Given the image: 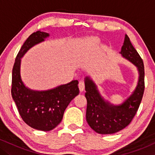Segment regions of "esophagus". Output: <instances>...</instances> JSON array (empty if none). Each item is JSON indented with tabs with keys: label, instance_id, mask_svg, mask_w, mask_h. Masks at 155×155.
I'll list each match as a JSON object with an SVG mask.
<instances>
[{
	"label": "esophagus",
	"instance_id": "obj_1",
	"mask_svg": "<svg viewBox=\"0 0 155 155\" xmlns=\"http://www.w3.org/2000/svg\"><path fill=\"white\" fill-rule=\"evenodd\" d=\"M79 88L81 92H83L84 90V82L83 81H80L79 83Z\"/></svg>",
	"mask_w": 155,
	"mask_h": 155
}]
</instances>
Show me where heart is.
Instances as JSON below:
<instances>
[{
	"label": "heart",
	"mask_w": 155,
	"mask_h": 155,
	"mask_svg": "<svg viewBox=\"0 0 155 155\" xmlns=\"http://www.w3.org/2000/svg\"><path fill=\"white\" fill-rule=\"evenodd\" d=\"M89 42H90V43H92V44H97V43H98V40H97V38H92V39H90V41Z\"/></svg>",
	"instance_id": "1"
}]
</instances>
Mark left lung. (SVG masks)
I'll return each instance as SVG.
<instances>
[{"label": "left lung", "mask_w": 155, "mask_h": 155, "mask_svg": "<svg viewBox=\"0 0 155 155\" xmlns=\"http://www.w3.org/2000/svg\"><path fill=\"white\" fill-rule=\"evenodd\" d=\"M120 54L137 67L138 81L133 92L122 104L114 105L106 101L89 76L85 78V97L87 101L86 119L90 127L100 134H112L124 129L136 115L144 92L143 60L125 35Z\"/></svg>", "instance_id": "left-lung-1"}]
</instances>
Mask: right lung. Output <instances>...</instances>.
Returning a JSON list of instances; mask_svg holds the SVG:
<instances>
[{"instance_id": "obj_1", "label": "right lung", "mask_w": 155, "mask_h": 155, "mask_svg": "<svg viewBox=\"0 0 155 155\" xmlns=\"http://www.w3.org/2000/svg\"><path fill=\"white\" fill-rule=\"evenodd\" d=\"M49 36L46 32L32 33L19 51L12 69V96L19 114L28 125L42 131L51 130L60 123L65 108L79 93L77 80L44 91L31 90L22 82L21 58L31 47Z\"/></svg>"}]
</instances>
